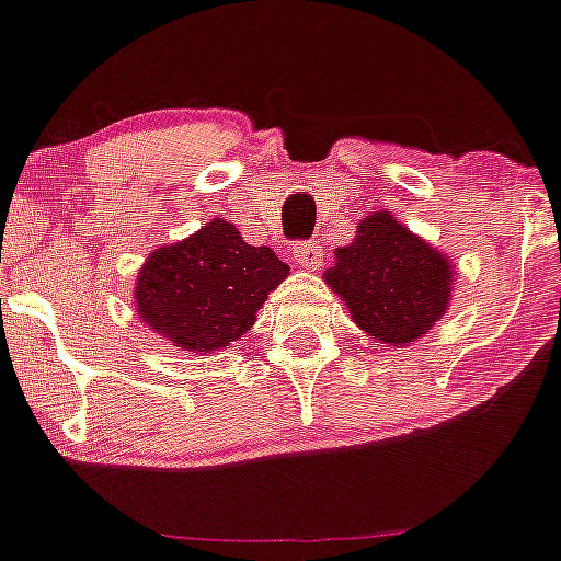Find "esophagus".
Wrapping results in <instances>:
<instances>
[{
    "mask_svg": "<svg viewBox=\"0 0 561 561\" xmlns=\"http://www.w3.org/2000/svg\"><path fill=\"white\" fill-rule=\"evenodd\" d=\"M293 257L301 268L307 271H317L320 268V260H322V249L317 241H301V244H293Z\"/></svg>",
    "mask_w": 561,
    "mask_h": 561,
    "instance_id": "34e87169",
    "label": "esophagus"
}]
</instances>
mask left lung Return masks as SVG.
<instances>
[{"instance_id":"1","label":"left lung","mask_w":561,"mask_h":561,"mask_svg":"<svg viewBox=\"0 0 561 561\" xmlns=\"http://www.w3.org/2000/svg\"><path fill=\"white\" fill-rule=\"evenodd\" d=\"M322 279L360 331L388 347H410L448 312L456 268L393 214L375 211L355 225V239L336 249Z\"/></svg>"}]
</instances>
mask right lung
Returning <instances> with one entry per match:
<instances>
[{"mask_svg":"<svg viewBox=\"0 0 561 561\" xmlns=\"http://www.w3.org/2000/svg\"><path fill=\"white\" fill-rule=\"evenodd\" d=\"M290 274L268 247H249L239 228L214 217L186 239L146 257L135 312L173 347L206 355L228 350L257 322L268 293Z\"/></svg>","mask_w":561,"mask_h":561,"instance_id":"add662e5","label":"right lung"}]
</instances>
